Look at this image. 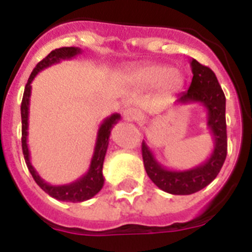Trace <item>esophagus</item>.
<instances>
[{
	"label": "esophagus",
	"mask_w": 252,
	"mask_h": 252,
	"mask_svg": "<svg viewBox=\"0 0 252 252\" xmlns=\"http://www.w3.org/2000/svg\"><path fill=\"white\" fill-rule=\"evenodd\" d=\"M124 119L126 121H136L140 119V112L135 108H126L124 111Z\"/></svg>",
	"instance_id": "esophagus-1"
}]
</instances>
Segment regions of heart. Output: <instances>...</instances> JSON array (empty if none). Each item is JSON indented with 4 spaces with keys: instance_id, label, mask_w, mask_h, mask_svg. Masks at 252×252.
I'll return each instance as SVG.
<instances>
[{
    "instance_id": "obj_1",
    "label": "heart",
    "mask_w": 252,
    "mask_h": 252,
    "mask_svg": "<svg viewBox=\"0 0 252 252\" xmlns=\"http://www.w3.org/2000/svg\"><path fill=\"white\" fill-rule=\"evenodd\" d=\"M130 81L146 88H154L164 83L170 91L179 90L183 86V77L179 72L171 70L166 65H149L139 69L130 77Z\"/></svg>"
}]
</instances>
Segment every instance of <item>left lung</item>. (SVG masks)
Instances as JSON below:
<instances>
[{"label": "left lung", "mask_w": 252, "mask_h": 252, "mask_svg": "<svg viewBox=\"0 0 252 252\" xmlns=\"http://www.w3.org/2000/svg\"><path fill=\"white\" fill-rule=\"evenodd\" d=\"M192 83L187 92L178 95L177 103H201L206 108L207 126L215 140L211 157L201 165L188 170H170L155 159L153 151L142 141L144 166L153 183L161 190L175 195L193 194L215 180L227 155L226 97L212 69L190 60Z\"/></svg>", "instance_id": "1"}]
</instances>
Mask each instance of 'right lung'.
I'll list each match as a JSON object with an SVG mask.
<instances>
[{"label": "right lung", "instance_id": "right-lung-1", "mask_svg": "<svg viewBox=\"0 0 252 252\" xmlns=\"http://www.w3.org/2000/svg\"><path fill=\"white\" fill-rule=\"evenodd\" d=\"M82 50L75 46H68V48H59L49 53L41 62L36 64L32 73L30 74L28 83L25 86L24 91V97L21 102V122H22V153L25 158L26 165H28L29 171L31 173L34 180L36 182L37 186L43 189L44 192L48 193L50 197L55 198L58 201L63 202H83L87 199H91L94 197L97 193L102 189L104 184V178L102 174V168H103L104 157H106L107 148H108V142H110L111 130L115 126L121 116L119 113H113L110 117L103 120L97 132V140H95L94 151H93V157L91 160V165L86 174L82 175L79 179H77L73 183L64 184V186H51L46 183L45 180L41 179L37 171L32 166L30 161V153H29L28 146V128H29V110H30V95H31V82L34 81V78L39 72L53 64L60 63V60L72 59L75 55L81 54Z\"/></svg>", "mask_w": 252, "mask_h": 252}]
</instances>
